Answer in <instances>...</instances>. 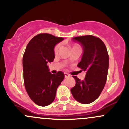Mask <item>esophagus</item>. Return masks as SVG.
Segmentation results:
<instances>
[{
	"label": "esophagus",
	"mask_w": 129,
	"mask_h": 129,
	"mask_svg": "<svg viewBox=\"0 0 129 129\" xmlns=\"http://www.w3.org/2000/svg\"><path fill=\"white\" fill-rule=\"evenodd\" d=\"M64 75H65V77H67L70 76L69 74L68 73H64Z\"/></svg>",
	"instance_id": "esophagus-1"
}]
</instances>
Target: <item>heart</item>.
<instances>
[{"mask_svg":"<svg viewBox=\"0 0 129 129\" xmlns=\"http://www.w3.org/2000/svg\"><path fill=\"white\" fill-rule=\"evenodd\" d=\"M60 44H57L56 46H55V47H54V49H53V51H54V53H55V54L58 53V51L59 50V48H60ZM71 47H72V49H74V48H77V47H80L79 46L78 44H72V46H71Z\"/></svg>","mask_w":129,"mask_h":129,"instance_id":"obj_1","label":"heart"}]
</instances>
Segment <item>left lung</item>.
Returning <instances> with one entry per match:
<instances>
[{
    "label": "left lung",
    "mask_w": 129,
    "mask_h": 129,
    "mask_svg": "<svg viewBox=\"0 0 129 129\" xmlns=\"http://www.w3.org/2000/svg\"><path fill=\"white\" fill-rule=\"evenodd\" d=\"M83 48L82 60L77 66L86 72L83 80L73 76L76 85L71 89L74 99L80 103L88 104L100 95L106 83L109 67V55L102 40L93 35L74 37Z\"/></svg>",
    "instance_id": "8db88e82"
}]
</instances>
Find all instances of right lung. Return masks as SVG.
<instances>
[{"instance_id": "right-lung-1", "label": "right lung", "mask_w": 129, "mask_h": 129, "mask_svg": "<svg viewBox=\"0 0 129 129\" xmlns=\"http://www.w3.org/2000/svg\"><path fill=\"white\" fill-rule=\"evenodd\" d=\"M62 37L43 33L29 41L23 58L24 84L29 97L37 105L46 106L53 102L57 88L64 79V74L49 72L48 62L55 59L54 47Z\"/></svg>"}]
</instances>
